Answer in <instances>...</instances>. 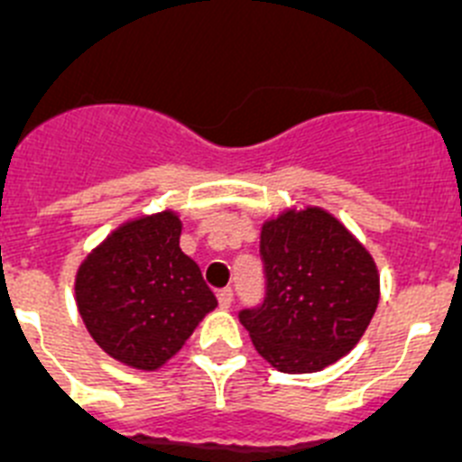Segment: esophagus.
Wrapping results in <instances>:
<instances>
[{"label":"esophagus","mask_w":462,"mask_h":462,"mask_svg":"<svg viewBox=\"0 0 462 462\" xmlns=\"http://www.w3.org/2000/svg\"><path fill=\"white\" fill-rule=\"evenodd\" d=\"M232 301H235V292H232L230 288H226L218 292V303H221V309H230Z\"/></svg>","instance_id":"34e87169"}]
</instances>
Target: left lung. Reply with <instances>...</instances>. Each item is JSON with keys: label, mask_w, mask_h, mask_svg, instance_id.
I'll list each match as a JSON object with an SVG mask.
<instances>
[{"label": "left lung", "mask_w": 462, "mask_h": 462, "mask_svg": "<svg viewBox=\"0 0 462 462\" xmlns=\"http://www.w3.org/2000/svg\"><path fill=\"white\" fill-rule=\"evenodd\" d=\"M260 255L267 297L239 313L255 350L290 375L318 373L355 347L380 301L375 260L322 207L264 221Z\"/></svg>", "instance_id": "left-lung-1"}]
</instances>
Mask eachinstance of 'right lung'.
I'll use <instances>...</instances> for the list:
<instances>
[{"label":"right lung","mask_w":462,"mask_h":462,"mask_svg":"<svg viewBox=\"0 0 462 462\" xmlns=\"http://www.w3.org/2000/svg\"><path fill=\"white\" fill-rule=\"evenodd\" d=\"M180 236L177 211L138 216L112 230L78 267L82 322L119 364L159 371L218 306Z\"/></svg>","instance_id":"obj_1"}]
</instances>
